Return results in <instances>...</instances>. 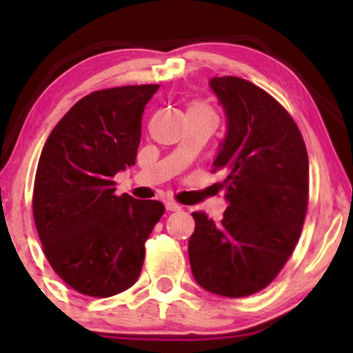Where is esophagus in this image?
<instances>
[{
	"mask_svg": "<svg viewBox=\"0 0 353 353\" xmlns=\"http://www.w3.org/2000/svg\"><path fill=\"white\" fill-rule=\"evenodd\" d=\"M165 208L169 210V212H179L181 205H177L176 201H170L169 199V201H165Z\"/></svg>",
	"mask_w": 353,
	"mask_h": 353,
	"instance_id": "34e87169",
	"label": "esophagus"
}]
</instances>
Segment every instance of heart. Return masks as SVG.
Here are the masks:
<instances>
[{"label":"heart","instance_id":"b5f03b06","mask_svg":"<svg viewBox=\"0 0 353 353\" xmlns=\"http://www.w3.org/2000/svg\"><path fill=\"white\" fill-rule=\"evenodd\" d=\"M190 110H208L206 108H203V105H199V104H193L190 108Z\"/></svg>","mask_w":353,"mask_h":353}]
</instances>
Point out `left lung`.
<instances>
[{"instance_id":"obj_1","label":"left lung","mask_w":353,"mask_h":353,"mask_svg":"<svg viewBox=\"0 0 353 353\" xmlns=\"http://www.w3.org/2000/svg\"><path fill=\"white\" fill-rule=\"evenodd\" d=\"M225 137L213 170H225L229 203L219 223L193 212L188 243L199 287L222 297L265 288L290 258L309 196V160L297 124L272 95L237 77H213Z\"/></svg>"}]
</instances>
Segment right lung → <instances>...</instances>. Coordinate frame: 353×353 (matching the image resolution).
Instances as JSON below:
<instances>
[{"label":"right lung","mask_w":353,"mask_h":353,"mask_svg":"<svg viewBox=\"0 0 353 353\" xmlns=\"http://www.w3.org/2000/svg\"><path fill=\"white\" fill-rule=\"evenodd\" d=\"M157 90L159 85H131L80 99L42 148L35 227L49 265L80 294L110 297L140 276L145 241L163 205L116 196L112 179L134 165L141 116Z\"/></svg>","instance_id":"obj_1"}]
</instances>
